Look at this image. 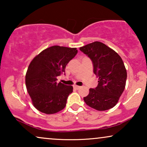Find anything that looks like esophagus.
<instances>
[{
  "instance_id": "obj_1",
  "label": "esophagus",
  "mask_w": 147,
  "mask_h": 147,
  "mask_svg": "<svg viewBox=\"0 0 147 147\" xmlns=\"http://www.w3.org/2000/svg\"><path fill=\"white\" fill-rule=\"evenodd\" d=\"M74 88H75V89H76V90H78V89H80V88H81V87H80V86H74Z\"/></svg>"
}]
</instances>
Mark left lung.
<instances>
[{
  "instance_id": "8db88e82",
  "label": "left lung",
  "mask_w": 147,
  "mask_h": 147,
  "mask_svg": "<svg viewBox=\"0 0 147 147\" xmlns=\"http://www.w3.org/2000/svg\"><path fill=\"white\" fill-rule=\"evenodd\" d=\"M80 50L92 60L94 73L98 78L97 87L90 88L84 98L88 106L104 111L117 104L126 86L127 73L120 55L99 41L80 47Z\"/></svg>"
}]
</instances>
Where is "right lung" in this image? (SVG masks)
<instances>
[{
  "mask_svg": "<svg viewBox=\"0 0 147 147\" xmlns=\"http://www.w3.org/2000/svg\"><path fill=\"white\" fill-rule=\"evenodd\" d=\"M76 48L54 45L42 51L30 63L25 84L32 103L43 113L52 114L65 107L71 86L57 83L67 64L76 55Z\"/></svg>",
  "mask_w": 147,
  "mask_h": 147,
  "instance_id": "obj_1",
  "label": "right lung"
}]
</instances>
